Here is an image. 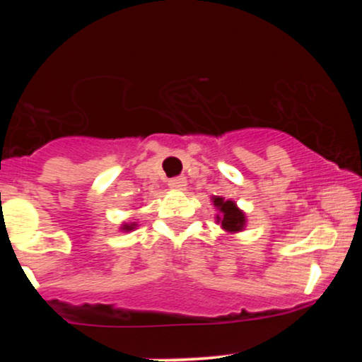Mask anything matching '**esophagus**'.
Listing matches in <instances>:
<instances>
[{"label":"esophagus","mask_w":362,"mask_h":362,"mask_svg":"<svg viewBox=\"0 0 362 362\" xmlns=\"http://www.w3.org/2000/svg\"><path fill=\"white\" fill-rule=\"evenodd\" d=\"M168 187L172 190H185L187 189V178L185 177H175L170 178Z\"/></svg>","instance_id":"1"}]
</instances>
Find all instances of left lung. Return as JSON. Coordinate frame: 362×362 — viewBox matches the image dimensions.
<instances>
[{
    "label": "left lung",
    "mask_w": 362,
    "mask_h": 362,
    "mask_svg": "<svg viewBox=\"0 0 362 362\" xmlns=\"http://www.w3.org/2000/svg\"><path fill=\"white\" fill-rule=\"evenodd\" d=\"M211 201H213L216 211H218V214H216V223L221 224L223 231L235 235L245 230V226H247V214L236 206L235 201L224 199L221 195H213Z\"/></svg>",
    "instance_id": "8db88e82"
}]
</instances>
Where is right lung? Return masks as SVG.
<instances>
[{"mask_svg": "<svg viewBox=\"0 0 362 362\" xmlns=\"http://www.w3.org/2000/svg\"><path fill=\"white\" fill-rule=\"evenodd\" d=\"M136 226H138L136 223H122L120 224V231H124V233H127V231H134Z\"/></svg>", "mask_w": 362, "mask_h": 362, "instance_id": "1", "label": "right lung"}]
</instances>
